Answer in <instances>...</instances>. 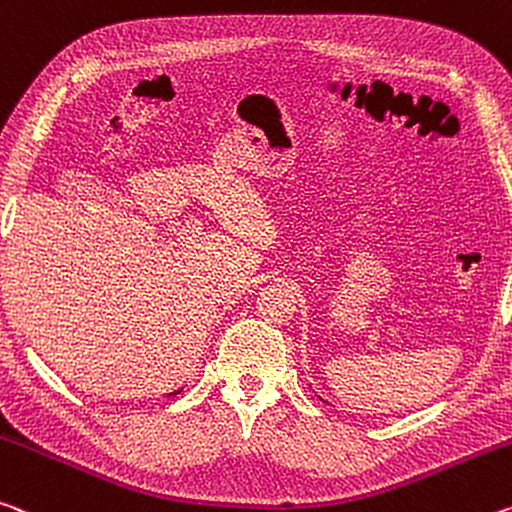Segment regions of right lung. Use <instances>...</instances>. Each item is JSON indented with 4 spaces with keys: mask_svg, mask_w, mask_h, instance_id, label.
Wrapping results in <instances>:
<instances>
[{
    "mask_svg": "<svg viewBox=\"0 0 512 512\" xmlns=\"http://www.w3.org/2000/svg\"><path fill=\"white\" fill-rule=\"evenodd\" d=\"M175 394H177V392H175Z\"/></svg>",
    "mask_w": 512,
    "mask_h": 512,
    "instance_id": "1",
    "label": "right lung"
}]
</instances>
